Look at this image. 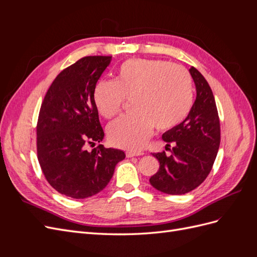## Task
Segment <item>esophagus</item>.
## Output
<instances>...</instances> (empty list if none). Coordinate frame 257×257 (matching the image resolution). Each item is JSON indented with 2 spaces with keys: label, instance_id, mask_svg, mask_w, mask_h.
Wrapping results in <instances>:
<instances>
[{
  "label": "esophagus",
  "instance_id": "1",
  "mask_svg": "<svg viewBox=\"0 0 257 257\" xmlns=\"http://www.w3.org/2000/svg\"><path fill=\"white\" fill-rule=\"evenodd\" d=\"M143 152H132L127 151L126 152V158H133V157H138V155H143Z\"/></svg>",
  "mask_w": 257,
  "mask_h": 257
}]
</instances>
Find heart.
<instances>
[{"label": "heart", "instance_id": "heart-1", "mask_svg": "<svg viewBox=\"0 0 257 257\" xmlns=\"http://www.w3.org/2000/svg\"><path fill=\"white\" fill-rule=\"evenodd\" d=\"M93 98L98 112L111 119L121 110L124 98H132V112L115 120L107 136L116 147L139 150L155 125L169 130L189 113L193 99L192 78L180 65L158 59H130L116 69L115 79L99 81Z\"/></svg>", "mask_w": 257, "mask_h": 257}]
</instances>
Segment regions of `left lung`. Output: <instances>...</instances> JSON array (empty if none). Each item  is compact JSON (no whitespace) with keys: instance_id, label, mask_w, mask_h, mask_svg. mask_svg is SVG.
<instances>
[{"instance_id":"left-lung-1","label":"left lung","mask_w":257,"mask_h":257,"mask_svg":"<svg viewBox=\"0 0 257 257\" xmlns=\"http://www.w3.org/2000/svg\"><path fill=\"white\" fill-rule=\"evenodd\" d=\"M189 72L196 87V99L188 116L163 134L172 155L153 153L160 163L150 178L154 189L169 195H181L196 189L211 172L221 142L220 120L211 88L195 67Z\"/></svg>"}]
</instances>
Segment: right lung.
I'll use <instances>...</instances> for the list:
<instances>
[{
  "label": "right lung",
  "mask_w": 257,
  "mask_h": 257,
  "mask_svg": "<svg viewBox=\"0 0 257 257\" xmlns=\"http://www.w3.org/2000/svg\"><path fill=\"white\" fill-rule=\"evenodd\" d=\"M111 57H84L62 71L46 93L37 121V158L52 188L83 199L105 189L125 153L99 145L104 139L93 98Z\"/></svg>",
  "instance_id": "add662e5"
}]
</instances>
